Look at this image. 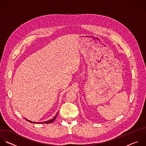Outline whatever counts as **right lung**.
<instances>
[{
  "label": "right lung",
  "instance_id": "1",
  "mask_svg": "<svg viewBox=\"0 0 146 146\" xmlns=\"http://www.w3.org/2000/svg\"><path fill=\"white\" fill-rule=\"evenodd\" d=\"M57 115H58V113L56 114V115L55 116V117L53 119H51V120H48V121H44V122H39V123H37V122H33V121H30V120H27V119H25L27 121H29V122H30V123H39V124H41V123H45V124H48V123H52V122H53L55 120H56V117H57Z\"/></svg>",
  "mask_w": 146,
  "mask_h": 146
}]
</instances>
